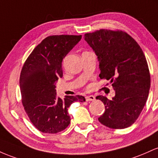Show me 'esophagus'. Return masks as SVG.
Instances as JSON below:
<instances>
[{
    "label": "esophagus",
    "mask_w": 158,
    "mask_h": 158,
    "mask_svg": "<svg viewBox=\"0 0 158 158\" xmlns=\"http://www.w3.org/2000/svg\"><path fill=\"white\" fill-rule=\"evenodd\" d=\"M95 99V98L94 95H87V96L86 97V102H89V101H94Z\"/></svg>",
    "instance_id": "1"
}]
</instances>
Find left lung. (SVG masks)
Returning <instances> with one entry per match:
<instances>
[{
	"label": "left lung",
	"instance_id": "8db88e82",
	"mask_svg": "<svg viewBox=\"0 0 158 158\" xmlns=\"http://www.w3.org/2000/svg\"><path fill=\"white\" fill-rule=\"evenodd\" d=\"M84 40L98 56L99 77L110 81L116 93L111 100L96 97L105 106L98 121L113 129L131 126L139 117L149 93L150 73L144 53L122 31L101 29L86 33Z\"/></svg>",
	"mask_w": 158,
	"mask_h": 158
}]
</instances>
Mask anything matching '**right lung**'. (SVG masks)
Returning a JSON list of instances; mask_svg holds the SVG:
<instances>
[{
	"mask_svg": "<svg viewBox=\"0 0 158 158\" xmlns=\"http://www.w3.org/2000/svg\"><path fill=\"white\" fill-rule=\"evenodd\" d=\"M82 36L55 35L46 37L33 49L20 74L22 102L33 125L41 132L56 134L70 124L68 108L82 95H56V82L63 77L62 61Z\"/></svg>",
	"mask_w": 158,
	"mask_h": 158,
	"instance_id": "obj_1",
	"label": "right lung"
}]
</instances>
